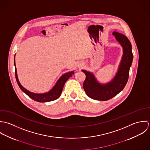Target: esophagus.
<instances>
[{
  "instance_id": "34e87169",
  "label": "esophagus",
  "mask_w": 150,
  "mask_h": 150,
  "mask_svg": "<svg viewBox=\"0 0 150 150\" xmlns=\"http://www.w3.org/2000/svg\"><path fill=\"white\" fill-rule=\"evenodd\" d=\"M83 62H79L78 64V67H82V66H83Z\"/></svg>"
}]
</instances>
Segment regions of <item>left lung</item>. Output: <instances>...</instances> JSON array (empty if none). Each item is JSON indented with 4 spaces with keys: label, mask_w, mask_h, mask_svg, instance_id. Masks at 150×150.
Instances as JSON below:
<instances>
[{
    "label": "left lung",
    "mask_w": 150,
    "mask_h": 150,
    "mask_svg": "<svg viewBox=\"0 0 150 150\" xmlns=\"http://www.w3.org/2000/svg\"><path fill=\"white\" fill-rule=\"evenodd\" d=\"M113 35L123 47V54L118 71L110 83L101 85L98 83L93 74L82 70L86 75L83 89L86 94L92 99L107 101L117 96L126 86L129 75V70L133 61L132 45L127 38L123 34L114 32Z\"/></svg>",
    "instance_id": "1"
}]
</instances>
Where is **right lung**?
<instances>
[{
  "label": "right lung",
  "mask_w": 150,
  "mask_h": 150,
  "mask_svg": "<svg viewBox=\"0 0 150 150\" xmlns=\"http://www.w3.org/2000/svg\"><path fill=\"white\" fill-rule=\"evenodd\" d=\"M14 66H15L16 79L18 85L19 86L20 88L27 95H28L32 100H33L39 102V103L52 101L55 100L57 99L58 98H59V97L61 94L62 89L64 88V86L65 85V83L74 74V71H71V72L65 74L59 79V81L56 83V85L50 91H49L47 93H43V94H36V93H32L30 91L25 89L20 84V83L19 82V81L18 79V77H17V70H16V63H15V57H14Z\"/></svg>",
  "instance_id": "right-lung-1"
}]
</instances>
